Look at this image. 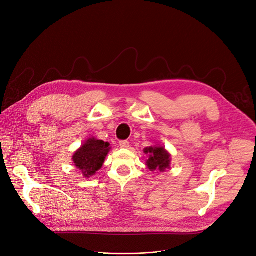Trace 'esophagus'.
<instances>
[{
	"mask_svg": "<svg viewBox=\"0 0 256 256\" xmlns=\"http://www.w3.org/2000/svg\"><path fill=\"white\" fill-rule=\"evenodd\" d=\"M120 146L122 148L126 149V148L130 147V143H128V141H120Z\"/></svg>",
	"mask_w": 256,
	"mask_h": 256,
	"instance_id": "esophagus-1",
	"label": "esophagus"
}]
</instances>
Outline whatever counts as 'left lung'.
<instances>
[{
  "instance_id": "obj_1",
  "label": "left lung",
  "mask_w": 256,
  "mask_h": 256,
  "mask_svg": "<svg viewBox=\"0 0 256 256\" xmlns=\"http://www.w3.org/2000/svg\"><path fill=\"white\" fill-rule=\"evenodd\" d=\"M144 152L149 156L146 166L151 172H164L166 168H170V154L164 147H147L144 149Z\"/></svg>"
}]
</instances>
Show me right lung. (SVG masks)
Returning <instances> with one entry per match:
<instances>
[{
    "instance_id": "obj_1",
    "label": "right lung",
    "mask_w": 256,
    "mask_h": 256,
    "mask_svg": "<svg viewBox=\"0 0 256 256\" xmlns=\"http://www.w3.org/2000/svg\"><path fill=\"white\" fill-rule=\"evenodd\" d=\"M110 144L95 138H88L72 156L74 164L84 178L94 176L103 166Z\"/></svg>"
}]
</instances>
